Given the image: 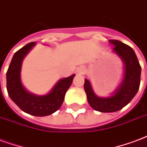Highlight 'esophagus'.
<instances>
[{
  "mask_svg": "<svg viewBox=\"0 0 147 147\" xmlns=\"http://www.w3.org/2000/svg\"><path fill=\"white\" fill-rule=\"evenodd\" d=\"M77 71H78V72H79V73H80V74L84 73V71H85L84 68H82V67H80V68H79L78 69H77Z\"/></svg>",
  "mask_w": 147,
  "mask_h": 147,
  "instance_id": "esophagus-1",
  "label": "esophagus"
}]
</instances>
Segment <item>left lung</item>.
Masks as SVG:
<instances>
[{"label":"left lung","mask_w":147,"mask_h":147,"mask_svg":"<svg viewBox=\"0 0 147 147\" xmlns=\"http://www.w3.org/2000/svg\"><path fill=\"white\" fill-rule=\"evenodd\" d=\"M113 53L120 57L124 64V76L121 83L108 96H99L94 93L91 83L85 79L84 90L90 107L104 113L118 111L125 107L137 93L140 85L141 66L133 49L121 41L109 40Z\"/></svg>","instance_id":"obj_1"}]
</instances>
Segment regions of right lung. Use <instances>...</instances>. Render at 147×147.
<instances>
[{"label": "right lung", "mask_w": 147, "mask_h": 147, "mask_svg": "<svg viewBox=\"0 0 147 147\" xmlns=\"http://www.w3.org/2000/svg\"><path fill=\"white\" fill-rule=\"evenodd\" d=\"M36 43H28L15 53L6 75L7 90L10 98L24 112L43 117L52 115L61 107L65 93L76 75L73 74L69 77L59 79L52 90L44 95H36L28 91L22 82V65L25 57Z\"/></svg>", "instance_id": "obj_1"}]
</instances>
